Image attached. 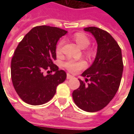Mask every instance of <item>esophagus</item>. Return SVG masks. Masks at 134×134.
Here are the masks:
<instances>
[{
  "label": "esophagus",
  "mask_w": 134,
  "mask_h": 134,
  "mask_svg": "<svg viewBox=\"0 0 134 134\" xmlns=\"http://www.w3.org/2000/svg\"><path fill=\"white\" fill-rule=\"evenodd\" d=\"M73 77V76L72 75H71L70 74H69V73H67V78L68 79V80H70V79H72Z\"/></svg>",
  "instance_id": "obj_1"
}]
</instances>
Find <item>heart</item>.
I'll list each match as a JSON object with an SVG mask.
<instances>
[{"label": "heart", "mask_w": 134, "mask_h": 134, "mask_svg": "<svg viewBox=\"0 0 134 134\" xmlns=\"http://www.w3.org/2000/svg\"><path fill=\"white\" fill-rule=\"evenodd\" d=\"M73 38L81 48H86L89 46L90 41L87 36L82 33H75L73 35ZM64 45V40L61 39L58 41L56 46V53L57 54H60L62 52V47ZM88 54H92V52L90 50H87ZM87 66V62L85 60H75V59H68L64 63V67L69 72L72 73L77 72L82 69H83Z\"/></svg>", "instance_id": "obj_1"}]
</instances>
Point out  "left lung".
<instances>
[{
    "label": "left lung",
    "mask_w": 134,
    "mask_h": 134,
    "mask_svg": "<svg viewBox=\"0 0 134 134\" xmlns=\"http://www.w3.org/2000/svg\"><path fill=\"white\" fill-rule=\"evenodd\" d=\"M94 36L98 44L97 54L93 64L82 74L87 85L81 80L80 87L73 91L75 103L87 112L100 110L109 103L121 83L124 64L121 49L106 31L91 26L85 28Z\"/></svg>",
    "instance_id": "obj_1"
}]
</instances>
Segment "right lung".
I'll return each mask as SVG.
<instances>
[{
  "instance_id": "obj_1",
  "label": "right lung",
  "mask_w": 134,
  "mask_h": 134,
  "mask_svg": "<svg viewBox=\"0 0 134 134\" xmlns=\"http://www.w3.org/2000/svg\"><path fill=\"white\" fill-rule=\"evenodd\" d=\"M67 32L57 27L36 26L16 47L11 59V80L25 103L32 105L46 103L55 95L57 87L65 80L66 72L59 70L53 61L57 58V43ZM44 70L55 74L44 76Z\"/></svg>"
}]
</instances>
